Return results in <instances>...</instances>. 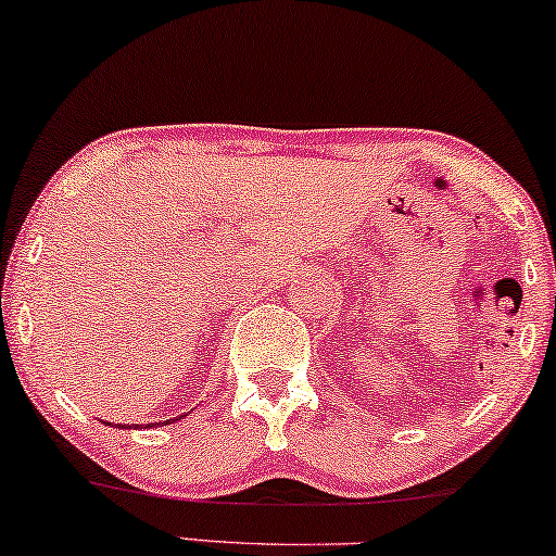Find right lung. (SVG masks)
<instances>
[{
  "label": "right lung",
  "instance_id": "add662e5",
  "mask_svg": "<svg viewBox=\"0 0 556 556\" xmlns=\"http://www.w3.org/2000/svg\"><path fill=\"white\" fill-rule=\"evenodd\" d=\"M166 424H168V420H166ZM143 426H146V428H149V426H153V424H143ZM159 426H161V424H159ZM115 428H121V426H115ZM136 428H138V426H136Z\"/></svg>",
  "mask_w": 556,
  "mask_h": 556
}]
</instances>
